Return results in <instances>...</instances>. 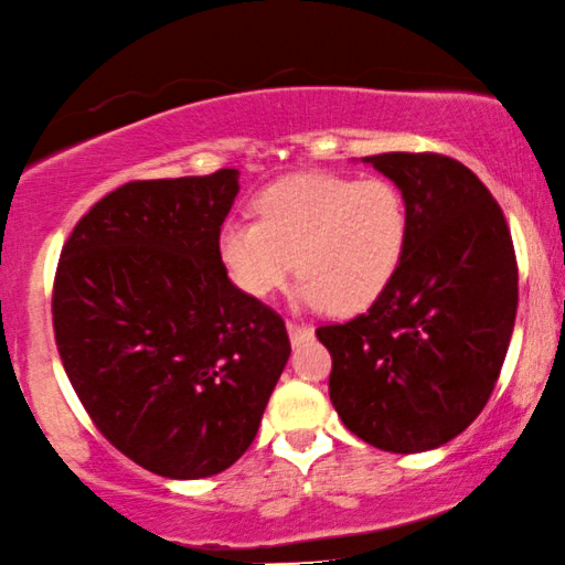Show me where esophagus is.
Wrapping results in <instances>:
<instances>
[{"label":"esophagus","instance_id":"obj_1","mask_svg":"<svg viewBox=\"0 0 565 565\" xmlns=\"http://www.w3.org/2000/svg\"><path fill=\"white\" fill-rule=\"evenodd\" d=\"M287 331H289V341H291V347H299V344H305V341H310L312 335V328L310 326H299V323H287Z\"/></svg>","mask_w":565,"mask_h":565}]
</instances>
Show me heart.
Returning a JSON list of instances; mask_svg holds the SVG:
<instances>
[{
  "mask_svg": "<svg viewBox=\"0 0 565 565\" xmlns=\"http://www.w3.org/2000/svg\"><path fill=\"white\" fill-rule=\"evenodd\" d=\"M258 221L230 218L218 258L242 295L266 299L291 270L302 274L295 305L365 310L394 281L409 237V213L394 182L370 177L291 174L255 200Z\"/></svg>",
  "mask_w": 565,
  "mask_h": 565,
  "instance_id": "b5f03b06",
  "label": "heart"
}]
</instances>
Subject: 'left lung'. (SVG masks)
Wrapping results in <instances>:
<instances>
[{"label": "left lung", "instance_id": "left-lung-1", "mask_svg": "<svg viewBox=\"0 0 565 565\" xmlns=\"http://www.w3.org/2000/svg\"><path fill=\"white\" fill-rule=\"evenodd\" d=\"M365 163L402 190L409 237L394 281L349 323L320 326L341 423L391 454L438 448L475 423L501 375L519 305L509 224L472 169L438 153Z\"/></svg>", "mask_w": 565, "mask_h": 565}]
</instances>
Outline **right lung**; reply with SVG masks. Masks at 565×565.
<instances>
[{
  "label": "right lung",
  "mask_w": 565,
  "mask_h": 565,
  "mask_svg": "<svg viewBox=\"0 0 565 565\" xmlns=\"http://www.w3.org/2000/svg\"><path fill=\"white\" fill-rule=\"evenodd\" d=\"M239 171L146 180L98 200L54 278L64 373L104 438L169 480L230 469L258 435L291 347L218 258Z\"/></svg>",
  "instance_id": "right-lung-1"
}]
</instances>
